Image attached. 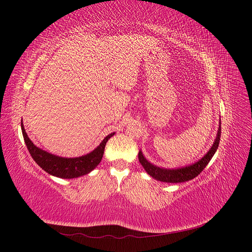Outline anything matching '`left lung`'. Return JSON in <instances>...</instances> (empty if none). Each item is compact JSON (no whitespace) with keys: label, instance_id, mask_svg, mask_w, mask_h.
Instances as JSON below:
<instances>
[{"label":"left lung","instance_id":"left-lung-1","mask_svg":"<svg viewBox=\"0 0 252 252\" xmlns=\"http://www.w3.org/2000/svg\"><path fill=\"white\" fill-rule=\"evenodd\" d=\"M220 126H219V130L215 143L211 146L210 150L206 154L200 161L195 162L192 165H189L186 167H182V168L178 169H166V168H161V167H158L154 164H151L148 162L145 157L143 156L142 151H139V161L144 167V169L146 170V172L152 177L154 179L165 182V183H182V182H186L189 180L194 179L196 175H199L203 169L205 168L213 155L216 154V151L219 147V143H220Z\"/></svg>","mask_w":252,"mask_h":252}]
</instances>
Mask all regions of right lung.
Returning <instances> with one entry per match:
<instances>
[{"mask_svg":"<svg viewBox=\"0 0 252 252\" xmlns=\"http://www.w3.org/2000/svg\"><path fill=\"white\" fill-rule=\"evenodd\" d=\"M21 128L29 154L34 159V162L47 173L61 179L79 178L93 171L101 162L106 143L112 135H114V132L108 134L94 150L85 156L79 158H61L36 147L28 138L22 121Z\"/></svg>","mask_w":252,"mask_h":252,"instance_id":"right-lung-1","label":"right lung"}]
</instances>
